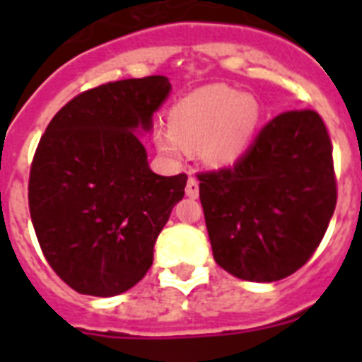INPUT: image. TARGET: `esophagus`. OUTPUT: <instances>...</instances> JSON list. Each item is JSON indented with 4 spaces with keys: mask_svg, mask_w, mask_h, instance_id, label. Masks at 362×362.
Masks as SVG:
<instances>
[{
    "mask_svg": "<svg viewBox=\"0 0 362 362\" xmlns=\"http://www.w3.org/2000/svg\"><path fill=\"white\" fill-rule=\"evenodd\" d=\"M187 196L192 197V199H196L199 196V183H197V179L190 177L187 183Z\"/></svg>",
    "mask_w": 362,
    "mask_h": 362,
    "instance_id": "1",
    "label": "esophagus"
}]
</instances>
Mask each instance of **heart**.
Returning a JSON list of instances; mask_svg holds the SVG:
<instances>
[{"mask_svg": "<svg viewBox=\"0 0 362 362\" xmlns=\"http://www.w3.org/2000/svg\"><path fill=\"white\" fill-rule=\"evenodd\" d=\"M259 123V105L225 85L201 86L170 110L172 132L156 134V146L168 158L185 148H201L204 163L228 166L250 145Z\"/></svg>", "mask_w": 362, "mask_h": 362, "instance_id": "obj_1", "label": "heart"}]
</instances>
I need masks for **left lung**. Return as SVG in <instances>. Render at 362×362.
I'll return each mask as SVG.
<instances>
[{
	"instance_id": "8db88e82",
	"label": "left lung",
	"mask_w": 362,
	"mask_h": 362,
	"mask_svg": "<svg viewBox=\"0 0 362 362\" xmlns=\"http://www.w3.org/2000/svg\"><path fill=\"white\" fill-rule=\"evenodd\" d=\"M197 179L216 263L254 283L299 270L337 203L332 141L315 110L283 112L235 165Z\"/></svg>"
}]
</instances>
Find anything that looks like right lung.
Returning a JSON list of instances; mask_svg holds the SVG:
<instances>
[{"label":"right lung","instance_id":"1","mask_svg":"<svg viewBox=\"0 0 362 362\" xmlns=\"http://www.w3.org/2000/svg\"><path fill=\"white\" fill-rule=\"evenodd\" d=\"M172 90L165 76L121 79L81 92L37 145L28 209L43 255L70 288L112 297L145 277L153 245L183 199L187 174H153L136 132Z\"/></svg>","mask_w":362,"mask_h":362}]
</instances>
